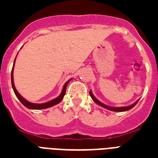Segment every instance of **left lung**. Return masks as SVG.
<instances>
[{"mask_svg": "<svg viewBox=\"0 0 158 158\" xmlns=\"http://www.w3.org/2000/svg\"><path fill=\"white\" fill-rule=\"evenodd\" d=\"M89 94H90V96H91L92 99H93V100H94V101L95 102H96L97 104H98V105L101 106H102V107L106 108V109H107V110H112V111H117V112H121V111H126V110H130V109L134 107V106H135L138 103V102H139V100H138V101L135 102V103L131 104V105H130V106H120V107H114V106H110L106 105V104L102 103V102L99 101L98 99L95 98V96H94V94L92 93L91 90H90V92H89Z\"/></svg>", "mask_w": 158, "mask_h": 158, "instance_id": "8db88e82", "label": "left lung"}]
</instances>
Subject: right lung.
Wrapping results in <instances>:
<instances>
[{"mask_svg": "<svg viewBox=\"0 0 158 158\" xmlns=\"http://www.w3.org/2000/svg\"><path fill=\"white\" fill-rule=\"evenodd\" d=\"M15 61H14L13 68H12V71H11V84H12V88H13V90L15 92V94L16 95V97L18 98V99L21 102V103L23 104L24 106H26L28 109H32V110H41V109H46V108L52 107L53 106L56 105V104L60 103V102L62 101V99L64 98V94H65V90H66V87L68 85V84L69 83V81L71 80L72 79H69L68 81L64 84V85L63 86V89H62V91L60 93L59 96L56 98L52 99L49 102H44V103H33V102H28V100H26L24 98L21 96L20 94H19V92L17 91L15 86V83H14V67H15Z\"/></svg>", "mask_w": 158, "mask_h": 158, "instance_id": "obj_1", "label": "right lung"}]
</instances>
